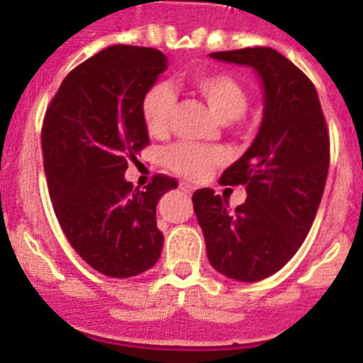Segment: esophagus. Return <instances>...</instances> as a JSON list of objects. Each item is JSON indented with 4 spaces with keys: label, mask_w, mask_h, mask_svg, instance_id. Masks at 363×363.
Segmentation results:
<instances>
[{
    "label": "esophagus",
    "mask_w": 363,
    "mask_h": 363,
    "mask_svg": "<svg viewBox=\"0 0 363 363\" xmlns=\"http://www.w3.org/2000/svg\"><path fill=\"white\" fill-rule=\"evenodd\" d=\"M179 191L185 192V194H192L194 187H192V185H189V184H185V182H182V184H179Z\"/></svg>",
    "instance_id": "esophagus-1"
}]
</instances>
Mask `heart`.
<instances>
[{
	"instance_id": "b5f03b06",
	"label": "heart",
	"mask_w": 363,
	"mask_h": 363,
	"mask_svg": "<svg viewBox=\"0 0 363 363\" xmlns=\"http://www.w3.org/2000/svg\"><path fill=\"white\" fill-rule=\"evenodd\" d=\"M194 91L209 104L214 114L221 120H236L249 105L245 86L238 79L223 72L200 74L192 79ZM176 105V92L167 82H156L143 92L140 112L145 129L152 136H163L169 130L172 111ZM223 152L216 147L182 142L165 150L167 167L176 174L191 179H200L211 169L223 162Z\"/></svg>"
}]
</instances>
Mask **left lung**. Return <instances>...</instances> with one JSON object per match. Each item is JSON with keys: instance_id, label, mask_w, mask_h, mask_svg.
<instances>
[{"instance_id": "left-lung-1", "label": "left lung", "mask_w": 363, "mask_h": 363, "mask_svg": "<svg viewBox=\"0 0 363 363\" xmlns=\"http://www.w3.org/2000/svg\"><path fill=\"white\" fill-rule=\"evenodd\" d=\"M211 57L259 74L264 120L220 178L245 185V203L230 211L213 189H198L192 203L211 265L233 280L258 281L280 271L309 234L329 171V133L313 82L280 52L255 47Z\"/></svg>"}]
</instances>
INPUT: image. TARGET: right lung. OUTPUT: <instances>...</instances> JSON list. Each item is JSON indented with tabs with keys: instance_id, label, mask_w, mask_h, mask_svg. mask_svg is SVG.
Wrapping results in <instances>:
<instances>
[{
	"instance_id": "1",
	"label": "right lung",
	"mask_w": 363,
	"mask_h": 363,
	"mask_svg": "<svg viewBox=\"0 0 363 363\" xmlns=\"http://www.w3.org/2000/svg\"><path fill=\"white\" fill-rule=\"evenodd\" d=\"M165 69L162 50L112 45L70 70L45 112L54 213L74 251L105 277L142 274L162 255L156 205L178 182L154 174L140 191L123 174L149 145L140 104Z\"/></svg>"
}]
</instances>
